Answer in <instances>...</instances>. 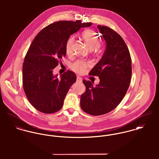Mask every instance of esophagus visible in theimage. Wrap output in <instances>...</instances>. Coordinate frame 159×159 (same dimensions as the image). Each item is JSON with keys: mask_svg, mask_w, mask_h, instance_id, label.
Wrapping results in <instances>:
<instances>
[{"mask_svg": "<svg viewBox=\"0 0 159 159\" xmlns=\"http://www.w3.org/2000/svg\"><path fill=\"white\" fill-rule=\"evenodd\" d=\"M76 82L77 83H81L82 82V78L80 76H78L77 78H76Z\"/></svg>", "mask_w": 159, "mask_h": 159, "instance_id": "34e87169", "label": "esophagus"}]
</instances>
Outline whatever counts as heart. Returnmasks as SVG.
Masks as SVG:
<instances>
[{
  "instance_id": "heart-1",
  "label": "heart",
  "mask_w": 159,
  "mask_h": 159,
  "mask_svg": "<svg viewBox=\"0 0 159 159\" xmlns=\"http://www.w3.org/2000/svg\"><path fill=\"white\" fill-rule=\"evenodd\" d=\"M81 37L90 49H94L95 52H98L100 50L101 46L99 45L100 37L93 30L86 29L84 30L81 34ZM74 43L75 37L73 36H70L66 43V51L68 55L72 54ZM91 66V63L89 61L78 59L71 64L70 68L75 72L81 74L83 73L86 68H89Z\"/></svg>"
}]
</instances>
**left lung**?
Listing matches in <instances>:
<instances>
[{
  "instance_id": "1",
  "label": "left lung",
  "mask_w": 159,
  "mask_h": 159,
  "mask_svg": "<svg viewBox=\"0 0 159 159\" xmlns=\"http://www.w3.org/2000/svg\"><path fill=\"white\" fill-rule=\"evenodd\" d=\"M97 27L106 41L107 48L89 75L98 76L100 82L93 86L90 81L83 80L86 91L81 95L80 102L81 109L93 116L113 110L124 97L132 76V59L122 38L110 27L101 25Z\"/></svg>"
}]
</instances>
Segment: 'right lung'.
I'll return each mask as SVG.
<instances>
[{"label":"right lung","instance_id":"1","mask_svg":"<svg viewBox=\"0 0 159 159\" xmlns=\"http://www.w3.org/2000/svg\"><path fill=\"white\" fill-rule=\"evenodd\" d=\"M91 23L59 21L43 28L34 38L24 58L23 85L30 104L46 114L60 110L70 86L76 81V75L68 70L57 78L52 69L66 55V43L71 35Z\"/></svg>","mask_w":159,"mask_h":159}]
</instances>
